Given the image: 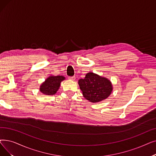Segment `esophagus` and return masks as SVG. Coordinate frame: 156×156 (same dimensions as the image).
Segmentation results:
<instances>
[{
    "instance_id": "esophagus-1",
    "label": "esophagus",
    "mask_w": 156,
    "mask_h": 156,
    "mask_svg": "<svg viewBox=\"0 0 156 156\" xmlns=\"http://www.w3.org/2000/svg\"><path fill=\"white\" fill-rule=\"evenodd\" d=\"M68 78H69V80H72V81H74V80H75V79H76L75 76H69Z\"/></svg>"
}]
</instances>
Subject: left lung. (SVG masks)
<instances>
[{"mask_svg": "<svg viewBox=\"0 0 156 156\" xmlns=\"http://www.w3.org/2000/svg\"><path fill=\"white\" fill-rule=\"evenodd\" d=\"M78 84L83 97L92 103H98L106 99L113 90L109 80L91 72L87 73L85 78L80 79Z\"/></svg>", "mask_w": 156, "mask_h": 156, "instance_id": "left-lung-1", "label": "left lung"}]
</instances>
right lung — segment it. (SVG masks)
I'll return each mask as SVG.
<instances>
[{
	"instance_id": "obj_1",
	"label": "right lung",
	"mask_w": 156,
	"mask_h": 156,
	"mask_svg": "<svg viewBox=\"0 0 156 156\" xmlns=\"http://www.w3.org/2000/svg\"><path fill=\"white\" fill-rule=\"evenodd\" d=\"M65 80L63 76H50L40 86V92L45 95L52 96L58 90L60 83Z\"/></svg>"
}]
</instances>
